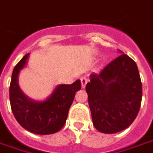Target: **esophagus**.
Segmentation results:
<instances>
[{
    "instance_id": "1",
    "label": "esophagus",
    "mask_w": 153,
    "mask_h": 153,
    "mask_svg": "<svg viewBox=\"0 0 153 153\" xmlns=\"http://www.w3.org/2000/svg\"><path fill=\"white\" fill-rule=\"evenodd\" d=\"M88 82V77H86V76H82L81 77V82H82V87L84 88L86 87V84H87V82Z\"/></svg>"
}]
</instances>
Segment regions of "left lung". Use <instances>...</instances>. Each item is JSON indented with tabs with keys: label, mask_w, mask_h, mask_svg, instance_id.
Returning <instances> with one entry per match:
<instances>
[{
	"label": "left lung",
	"mask_w": 153,
	"mask_h": 153,
	"mask_svg": "<svg viewBox=\"0 0 153 153\" xmlns=\"http://www.w3.org/2000/svg\"><path fill=\"white\" fill-rule=\"evenodd\" d=\"M93 123L100 132L114 134L136 118L142 99V84L136 63L121 54L86 85Z\"/></svg>",
	"instance_id": "1"
}]
</instances>
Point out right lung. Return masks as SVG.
I'll return each instance as SVG.
<instances>
[{
  "mask_svg": "<svg viewBox=\"0 0 153 153\" xmlns=\"http://www.w3.org/2000/svg\"><path fill=\"white\" fill-rule=\"evenodd\" d=\"M29 53L24 56L13 69L9 88L10 104L16 120L24 128L37 134H51L60 130L67 119L69 109L76 93L81 89L80 80L70 85L58 86L50 97L43 102H35L22 93L19 72L26 64Z\"/></svg>",
  "mask_w": 153,
  "mask_h": 153,
  "instance_id": "obj_1",
  "label": "right lung"
}]
</instances>
